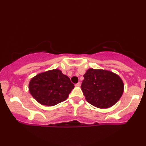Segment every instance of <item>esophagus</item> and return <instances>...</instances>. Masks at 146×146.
Segmentation results:
<instances>
[{"instance_id":"esophagus-1","label":"esophagus","mask_w":146,"mask_h":146,"mask_svg":"<svg viewBox=\"0 0 146 146\" xmlns=\"http://www.w3.org/2000/svg\"><path fill=\"white\" fill-rule=\"evenodd\" d=\"M80 86H81V83H80V82L77 83L76 84H75V86H78V87H80Z\"/></svg>"}]
</instances>
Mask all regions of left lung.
I'll return each mask as SVG.
<instances>
[{
	"mask_svg": "<svg viewBox=\"0 0 146 146\" xmlns=\"http://www.w3.org/2000/svg\"><path fill=\"white\" fill-rule=\"evenodd\" d=\"M81 86L83 94L86 101L97 108H110L123 95V81L113 72L91 68L87 70Z\"/></svg>",
	"mask_w": 146,
	"mask_h": 146,
	"instance_id": "left-lung-1",
	"label": "left lung"
}]
</instances>
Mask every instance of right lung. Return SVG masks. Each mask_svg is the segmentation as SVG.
<instances>
[{
  "label": "right lung",
  "mask_w": 146,
  "mask_h": 146,
  "mask_svg": "<svg viewBox=\"0 0 146 146\" xmlns=\"http://www.w3.org/2000/svg\"><path fill=\"white\" fill-rule=\"evenodd\" d=\"M74 84L59 69L37 74L30 80V94L43 106H53L68 98Z\"/></svg>",
  "instance_id": "obj_1"
}]
</instances>
